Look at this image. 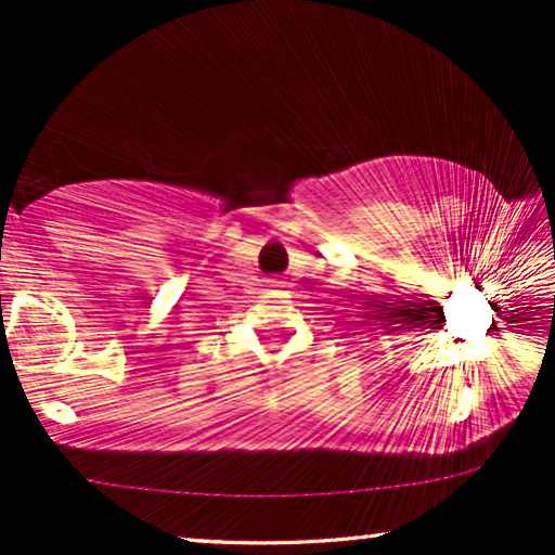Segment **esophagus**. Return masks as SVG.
I'll list each match as a JSON object with an SVG mask.
<instances>
[{
    "label": "esophagus",
    "instance_id": "obj_1",
    "mask_svg": "<svg viewBox=\"0 0 555 555\" xmlns=\"http://www.w3.org/2000/svg\"><path fill=\"white\" fill-rule=\"evenodd\" d=\"M271 286H282V282H273V284H271Z\"/></svg>",
    "mask_w": 555,
    "mask_h": 555
}]
</instances>
